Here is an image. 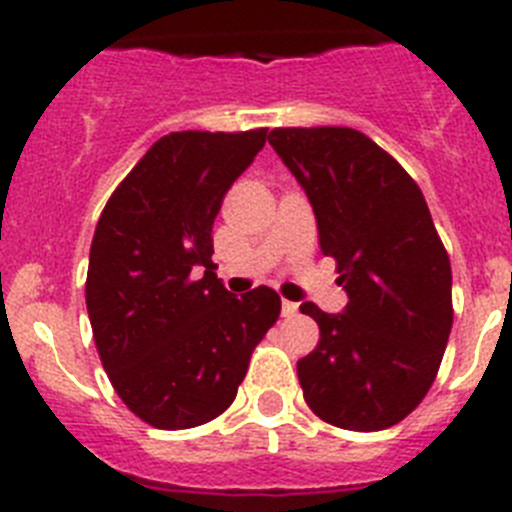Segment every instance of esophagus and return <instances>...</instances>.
Segmentation results:
<instances>
[{
  "instance_id": "esophagus-1",
  "label": "esophagus",
  "mask_w": 512,
  "mask_h": 512,
  "mask_svg": "<svg viewBox=\"0 0 512 512\" xmlns=\"http://www.w3.org/2000/svg\"><path fill=\"white\" fill-rule=\"evenodd\" d=\"M297 310H300V305H297V302H289V300L282 302V315H284V318H295Z\"/></svg>"
}]
</instances>
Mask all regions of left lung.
Here are the masks:
<instances>
[{"instance_id": "8db88e82", "label": "left lung", "mask_w": 512, "mask_h": 512, "mask_svg": "<svg viewBox=\"0 0 512 512\" xmlns=\"http://www.w3.org/2000/svg\"><path fill=\"white\" fill-rule=\"evenodd\" d=\"M269 143L310 200L320 251L348 305L300 310L320 328L297 361L310 410L346 431H384L420 405L449 341V253L425 197L395 158L354 128H274Z\"/></svg>"}]
</instances>
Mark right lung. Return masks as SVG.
Returning <instances> with one entry per match:
<instances>
[{
    "label": "right lung",
    "mask_w": 512,
    "mask_h": 512,
    "mask_svg": "<svg viewBox=\"0 0 512 512\" xmlns=\"http://www.w3.org/2000/svg\"><path fill=\"white\" fill-rule=\"evenodd\" d=\"M264 143L266 128L164 135L99 215L87 271L94 343L120 400L161 431L225 413L282 310L269 287L233 297L212 264L225 192Z\"/></svg>",
    "instance_id": "obj_1"
}]
</instances>
